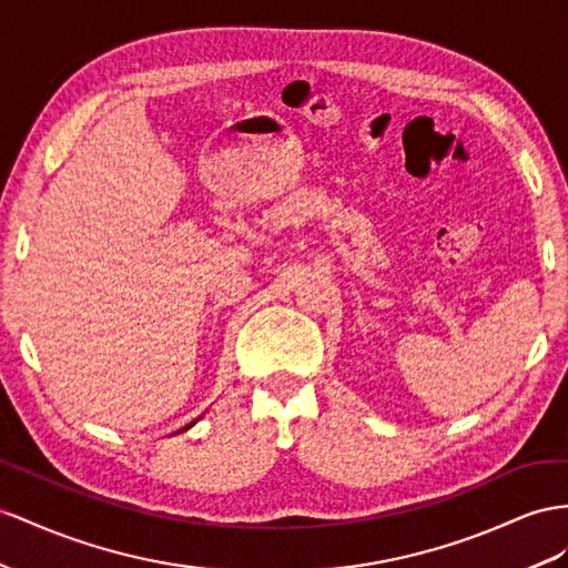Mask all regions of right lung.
I'll return each mask as SVG.
<instances>
[{"mask_svg": "<svg viewBox=\"0 0 568 568\" xmlns=\"http://www.w3.org/2000/svg\"><path fill=\"white\" fill-rule=\"evenodd\" d=\"M194 425H196V419H194V423H189V425H184L182 429H178V434H180V432H184V429H189V427H194Z\"/></svg>", "mask_w": 568, "mask_h": 568, "instance_id": "obj_1", "label": "right lung"}]
</instances>
